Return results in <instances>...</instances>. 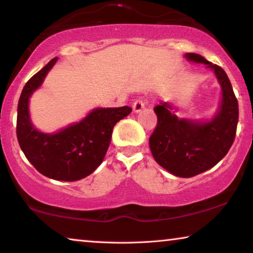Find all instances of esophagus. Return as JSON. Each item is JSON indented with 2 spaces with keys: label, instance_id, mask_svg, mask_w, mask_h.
Segmentation results:
<instances>
[{
  "label": "esophagus",
  "instance_id": "obj_1",
  "mask_svg": "<svg viewBox=\"0 0 253 253\" xmlns=\"http://www.w3.org/2000/svg\"><path fill=\"white\" fill-rule=\"evenodd\" d=\"M145 107V101L143 99H137L136 101L133 102V105H132V108H133V112L134 113H138V112H140L141 109H143Z\"/></svg>",
  "mask_w": 253,
  "mask_h": 253
}]
</instances>
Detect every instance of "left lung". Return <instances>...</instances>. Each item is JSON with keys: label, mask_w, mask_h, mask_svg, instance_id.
Wrapping results in <instances>:
<instances>
[{"label": "left lung", "mask_w": 253, "mask_h": 253, "mask_svg": "<svg viewBox=\"0 0 253 253\" xmlns=\"http://www.w3.org/2000/svg\"><path fill=\"white\" fill-rule=\"evenodd\" d=\"M190 61L209 65L222 87L219 113L209 123L178 120L171 106L161 102L154 107L157 126L150 137V148L155 161L172 175L192 177L212 168L230 150L238 122V102L224 70L202 55L188 53Z\"/></svg>", "instance_id": "left-lung-1"}]
</instances>
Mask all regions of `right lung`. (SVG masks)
<instances>
[{
	"instance_id": "1",
	"label": "right lung",
	"mask_w": 253,
	"mask_h": 253,
	"mask_svg": "<svg viewBox=\"0 0 253 253\" xmlns=\"http://www.w3.org/2000/svg\"><path fill=\"white\" fill-rule=\"evenodd\" d=\"M57 57L32 76L24 86L17 110V139L27 160L40 174L74 182L92 174L108 150L115 124L129 115L130 107L98 108L82 122L54 134L39 132L29 116V99L43 82Z\"/></svg>"
}]
</instances>
